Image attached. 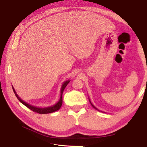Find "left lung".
Masks as SVG:
<instances>
[{"label":"left lung","mask_w":147,"mask_h":147,"mask_svg":"<svg viewBox=\"0 0 147 147\" xmlns=\"http://www.w3.org/2000/svg\"><path fill=\"white\" fill-rule=\"evenodd\" d=\"M88 99H89V98H88ZM89 101H90V104H91V105H92V107H93L94 108V109H96V110H98V111H100L99 109H97V108H96V107L94 106V105L92 104V103H91V102H90V99H89Z\"/></svg>","instance_id":"left-lung-1"}]
</instances>
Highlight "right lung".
<instances>
[{"mask_svg":"<svg viewBox=\"0 0 147 147\" xmlns=\"http://www.w3.org/2000/svg\"><path fill=\"white\" fill-rule=\"evenodd\" d=\"M69 82H70V80H67V81H65L64 82L62 83L61 88V97H60L59 102H58L57 103H55V105H52V106L46 107H36V106H34V105H32L29 104V103L25 102V101H23L18 95V94L16 93V90H15V89H14L13 86H12V88H13L14 93H15V94L16 96V97L18 98V99L19 100V102H20L21 103H22L23 105H25L26 107H27L28 109L32 110L34 112L38 113H39V114H47V113H51L57 111L59 110L60 108L61 107L62 104V93H63L64 88H66V86Z\"/></svg>","mask_w":147,"mask_h":147,"instance_id":"right-lung-1","label":"right lung"}]
</instances>
